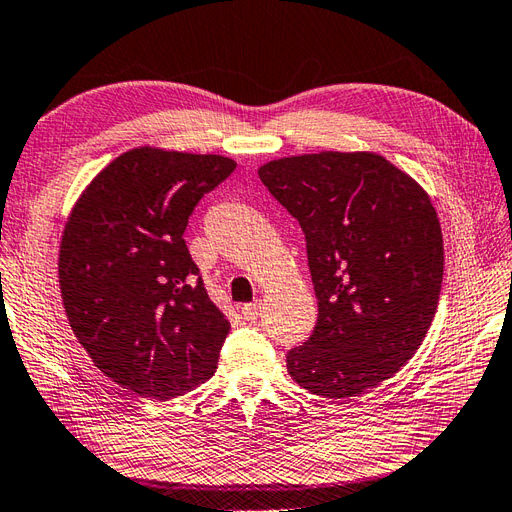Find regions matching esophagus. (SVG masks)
Instances as JSON below:
<instances>
[{
    "mask_svg": "<svg viewBox=\"0 0 512 512\" xmlns=\"http://www.w3.org/2000/svg\"><path fill=\"white\" fill-rule=\"evenodd\" d=\"M261 301H255V303H246L244 307H242V316L246 318V320H255L259 314H261Z\"/></svg>",
    "mask_w": 512,
    "mask_h": 512,
    "instance_id": "obj_1",
    "label": "esophagus"
}]
</instances>
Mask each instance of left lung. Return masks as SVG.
Here are the masks:
<instances>
[{
	"label": "left lung",
	"mask_w": 512,
	"mask_h": 512,
	"mask_svg": "<svg viewBox=\"0 0 512 512\" xmlns=\"http://www.w3.org/2000/svg\"><path fill=\"white\" fill-rule=\"evenodd\" d=\"M257 174L301 224L318 299L288 373L314 395L360 397L417 353L434 320L445 257L432 200L377 152L299 154Z\"/></svg>",
	"instance_id": "obj_1"
}]
</instances>
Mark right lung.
<instances>
[{"label":"right lung","instance_id":"right-lung-1","mask_svg":"<svg viewBox=\"0 0 512 512\" xmlns=\"http://www.w3.org/2000/svg\"><path fill=\"white\" fill-rule=\"evenodd\" d=\"M235 165L220 154L133 148L93 178L65 222L58 283L69 327L133 395L168 401L216 373L231 325L183 233Z\"/></svg>","mask_w":512,"mask_h":512}]
</instances>
